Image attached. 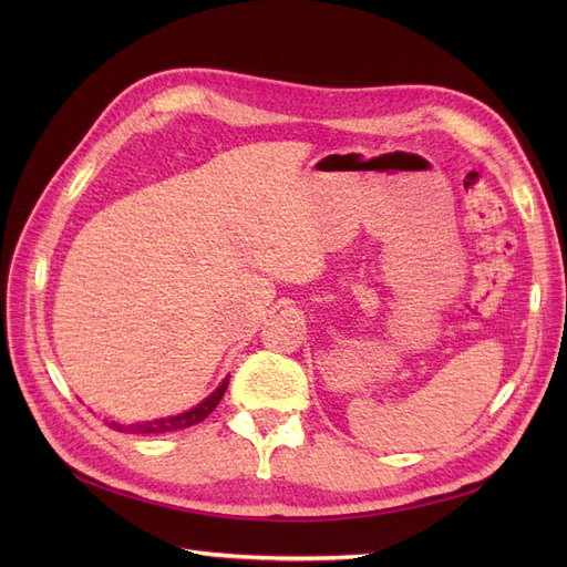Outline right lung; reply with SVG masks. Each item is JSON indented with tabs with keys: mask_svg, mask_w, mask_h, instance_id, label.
<instances>
[{
	"mask_svg": "<svg viewBox=\"0 0 567 567\" xmlns=\"http://www.w3.org/2000/svg\"><path fill=\"white\" fill-rule=\"evenodd\" d=\"M227 385H229V375L217 385L215 392H210L208 398H205L200 404H196V406H192L188 411H184V414L167 416V419L142 421V423H132V425H123V423L111 421L109 425L113 427V431H120V433H136V435H161V433L184 431V427H192V425L205 421V419H208V416L213 414V409L219 404L221 398H225Z\"/></svg>",
	"mask_w": 567,
	"mask_h": 567,
	"instance_id": "obj_1",
	"label": "right lung"
}]
</instances>
